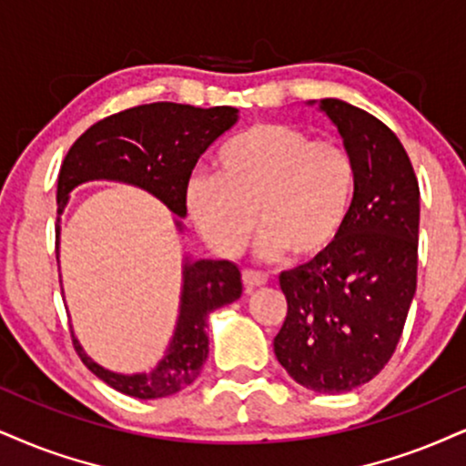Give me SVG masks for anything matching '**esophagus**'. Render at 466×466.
I'll return each mask as SVG.
<instances>
[{"label":"esophagus","instance_id":"34e87169","mask_svg":"<svg viewBox=\"0 0 466 466\" xmlns=\"http://www.w3.org/2000/svg\"><path fill=\"white\" fill-rule=\"evenodd\" d=\"M242 280H244L246 291H252V289H257V287L266 285L268 279L263 277V274H259V272H252V269H244Z\"/></svg>","mask_w":466,"mask_h":466}]
</instances>
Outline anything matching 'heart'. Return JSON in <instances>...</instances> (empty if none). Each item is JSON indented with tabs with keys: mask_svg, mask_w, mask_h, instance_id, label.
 I'll use <instances>...</instances> for the list:
<instances>
[{
	"mask_svg": "<svg viewBox=\"0 0 466 466\" xmlns=\"http://www.w3.org/2000/svg\"><path fill=\"white\" fill-rule=\"evenodd\" d=\"M218 172H194L186 205L205 242L238 255L261 227L257 252L315 259L337 242L356 197V164L343 145L300 127L257 123L218 153Z\"/></svg>",
	"mask_w": 466,
	"mask_h": 466,
	"instance_id": "b5f03b06",
	"label": "heart"
}]
</instances>
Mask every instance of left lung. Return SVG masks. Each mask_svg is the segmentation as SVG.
<instances>
[{"mask_svg":"<svg viewBox=\"0 0 466 466\" xmlns=\"http://www.w3.org/2000/svg\"><path fill=\"white\" fill-rule=\"evenodd\" d=\"M335 125L356 164V197L324 255L279 277L287 315L274 354L298 384L346 393L382 371L417 289L419 183L382 120L341 99L309 101Z\"/></svg>","mask_w":466,"mask_h":466,"instance_id":"left-lung-1","label":"left lung"}]
</instances>
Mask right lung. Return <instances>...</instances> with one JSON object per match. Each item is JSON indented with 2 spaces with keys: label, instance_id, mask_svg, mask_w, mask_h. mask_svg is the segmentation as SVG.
<instances>
[{
  "label": "right lung",
  "instance_id": "add662e5",
  "mask_svg": "<svg viewBox=\"0 0 466 466\" xmlns=\"http://www.w3.org/2000/svg\"><path fill=\"white\" fill-rule=\"evenodd\" d=\"M231 106L203 107L181 103H148L118 112L93 125L66 153L57 175V214H65L68 194L88 181H118L140 187L162 200L175 214L177 231L187 216L186 186L198 157L224 131L238 123ZM60 222V218H57ZM60 246V224L56 227ZM57 255V248H56ZM62 285V280H60ZM242 296V274L227 259H183L179 315L168 348L148 371L120 373L90 359L73 332L82 363L99 380L137 400H157L179 393L198 378L209 354L207 319L216 309Z\"/></svg>",
  "mask_w": 466,
  "mask_h": 466
}]
</instances>
